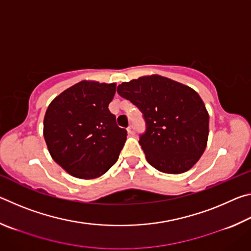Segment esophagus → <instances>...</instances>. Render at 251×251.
<instances>
[{
	"mask_svg": "<svg viewBox=\"0 0 251 251\" xmlns=\"http://www.w3.org/2000/svg\"><path fill=\"white\" fill-rule=\"evenodd\" d=\"M127 131H128L129 135H134L135 134V128L133 125H129L128 127H127Z\"/></svg>",
	"mask_w": 251,
	"mask_h": 251,
	"instance_id": "34e87169",
	"label": "esophagus"
}]
</instances>
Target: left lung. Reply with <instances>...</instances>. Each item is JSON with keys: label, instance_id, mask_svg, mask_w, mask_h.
Returning a JSON list of instances; mask_svg holds the SVG:
<instances>
[{"label": "left lung", "instance_id": "left-lung-1", "mask_svg": "<svg viewBox=\"0 0 251 251\" xmlns=\"http://www.w3.org/2000/svg\"><path fill=\"white\" fill-rule=\"evenodd\" d=\"M117 93L143 114L146 129L139 144L157 171L181 174L205 151L209 116L196 92L159 75L118 85Z\"/></svg>", "mask_w": 251, "mask_h": 251}]
</instances>
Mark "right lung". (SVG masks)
I'll return each mask as SVG.
<instances>
[{"instance_id": "right-lung-1", "label": "right lung", "mask_w": 251, "mask_h": 251, "mask_svg": "<svg viewBox=\"0 0 251 251\" xmlns=\"http://www.w3.org/2000/svg\"><path fill=\"white\" fill-rule=\"evenodd\" d=\"M115 84L83 80L55 97L44 117L50 156L74 177H100L116 163L127 130L116 124L108 104Z\"/></svg>"}]
</instances>
